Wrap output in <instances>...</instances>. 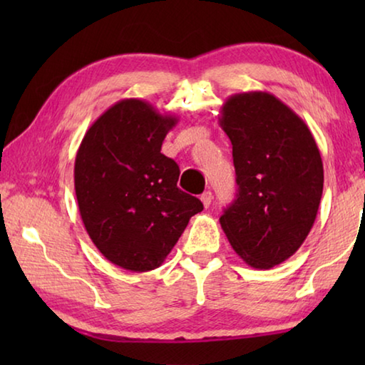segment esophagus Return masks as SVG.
Listing matches in <instances>:
<instances>
[{
  "instance_id": "obj_1",
  "label": "esophagus",
  "mask_w": 365,
  "mask_h": 365,
  "mask_svg": "<svg viewBox=\"0 0 365 365\" xmlns=\"http://www.w3.org/2000/svg\"><path fill=\"white\" fill-rule=\"evenodd\" d=\"M201 202H202V206H205V207L211 206V202H212V193H211V191H205V193L201 195Z\"/></svg>"
}]
</instances>
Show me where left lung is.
I'll list each match as a JSON object with an SVG mask.
<instances>
[{"mask_svg": "<svg viewBox=\"0 0 365 365\" xmlns=\"http://www.w3.org/2000/svg\"><path fill=\"white\" fill-rule=\"evenodd\" d=\"M220 127L232 141L238 193L220 215L235 252L270 269L304 243L319 211L324 164L304 120L274 95L228 98Z\"/></svg>", "mask_w": 365, "mask_h": 365, "instance_id": "left-lung-1", "label": "left lung"}]
</instances>
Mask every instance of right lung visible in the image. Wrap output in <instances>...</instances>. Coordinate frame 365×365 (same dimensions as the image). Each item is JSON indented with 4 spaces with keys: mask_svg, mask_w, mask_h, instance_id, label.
I'll use <instances>...</instances> for the list:
<instances>
[{
    "mask_svg": "<svg viewBox=\"0 0 365 365\" xmlns=\"http://www.w3.org/2000/svg\"><path fill=\"white\" fill-rule=\"evenodd\" d=\"M175 115L128 98L86 130L73 168L78 211L101 255L130 272L158 269L202 211L177 187L180 169L160 146Z\"/></svg>",
    "mask_w": 365,
    "mask_h": 365,
    "instance_id": "right-lung-1",
    "label": "right lung"
}]
</instances>
